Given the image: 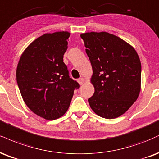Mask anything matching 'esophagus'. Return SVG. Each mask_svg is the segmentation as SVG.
Here are the masks:
<instances>
[{"label": "esophagus", "mask_w": 159, "mask_h": 159, "mask_svg": "<svg viewBox=\"0 0 159 159\" xmlns=\"http://www.w3.org/2000/svg\"><path fill=\"white\" fill-rule=\"evenodd\" d=\"M78 84H79L80 85H82V84H83L84 83V82H85L84 78H79V79L78 80Z\"/></svg>", "instance_id": "1"}]
</instances>
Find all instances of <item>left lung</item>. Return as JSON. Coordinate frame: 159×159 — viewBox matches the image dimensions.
I'll list each match as a JSON object with an SVG mask.
<instances>
[{
  "label": "left lung",
  "instance_id": "1",
  "mask_svg": "<svg viewBox=\"0 0 159 159\" xmlns=\"http://www.w3.org/2000/svg\"><path fill=\"white\" fill-rule=\"evenodd\" d=\"M93 73L95 93L88 99L93 112L112 119L121 116L141 91V65L134 47L107 32L81 33Z\"/></svg>",
  "mask_w": 159,
  "mask_h": 159
}]
</instances>
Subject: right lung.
Wrapping results in <instances>:
<instances>
[{"label":"right lung","instance_id":"1","mask_svg":"<svg viewBox=\"0 0 159 159\" xmlns=\"http://www.w3.org/2000/svg\"><path fill=\"white\" fill-rule=\"evenodd\" d=\"M70 33L59 31L36 38L20 55L16 78L23 100L34 113L55 120L66 113L79 84L64 63Z\"/></svg>","mask_w":159,"mask_h":159}]
</instances>
